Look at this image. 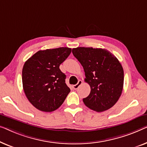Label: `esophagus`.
Instances as JSON below:
<instances>
[{
  "mask_svg": "<svg viewBox=\"0 0 147 147\" xmlns=\"http://www.w3.org/2000/svg\"><path fill=\"white\" fill-rule=\"evenodd\" d=\"M82 83V81L81 80H78V83H77V84H74V85H73V87L74 89V90H76V89H77V88H78V87H79V86H80V85H81Z\"/></svg>",
  "mask_w": 147,
  "mask_h": 147,
  "instance_id": "34e87169",
  "label": "esophagus"
}]
</instances>
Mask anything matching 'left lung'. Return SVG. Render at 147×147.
<instances>
[{"label": "left lung", "instance_id": "1", "mask_svg": "<svg viewBox=\"0 0 147 147\" xmlns=\"http://www.w3.org/2000/svg\"><path fill=\"white\" fill-rule=\"evenodd\" d=\"M85 73L84 81L90 86V92L83 102L96 112H102L114 106L123 88L124 71L117 57L104 49L77 47L72 50Z\"/></svg>", "mask_w": 147, "mask_h": 147}]
</instances>
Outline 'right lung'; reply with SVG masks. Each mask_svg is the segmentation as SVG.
I'll return each mask as SVG.
<instances>
[{
    "label": "right lung",
    "instance_id": "1",
    "mask_svg": "<svg viewBox=\"0 0 147 147\" xmlns=\"http://www.w3.org/2000/svg\"><path fill=\"white\" fill-rule=\"evenodd\" d=\"M71 53V49L68 47L39 51L25 62L22 72V86L28 100L35 108L52 112L65 101L71 90L59 66Z\"/></svg>",
    "mask_w": 147,
    "mask_h": 147
}]
</instances>
